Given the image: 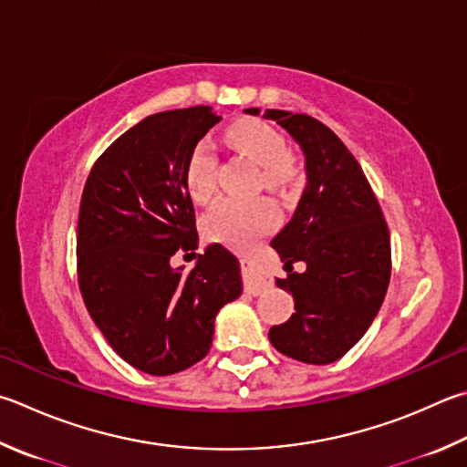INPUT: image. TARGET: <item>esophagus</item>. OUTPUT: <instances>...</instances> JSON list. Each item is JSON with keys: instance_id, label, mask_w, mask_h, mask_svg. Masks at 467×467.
Listing matches in <instances>:
<instances>
[{"instance_id": "obj_1", "label": "esophagus", "mask_w": 467, "mask_h": 467, "mask_svg": "<svg viewBox=\"0 0 467 467\" xmlns=\"http://www.w3.org/2000/svg\"><path fill=\"white\" fill-rule=\"evenodd\" d=\"M241 269H243L244 290H247L249 294H261L269 285L267 271L263 269L257 261L243 259L241 261Z\"/></svg>"}]
</instances>
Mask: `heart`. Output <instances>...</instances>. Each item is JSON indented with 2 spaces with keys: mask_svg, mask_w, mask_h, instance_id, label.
<instances>
[{
  "mask_svg": "<svg viewBox=\"0 0 467 467\" xmlns=\"http://www.w3.org/2000/svg\"><path fill=\"white\" fill-rule=\"evenodd\" d=\"M226 139L234 150L259 165V185L290 196L302 182L298 161L287 150V140L274 126L261 120H243L231 126ZM218 173V152L208 140H200L185 161V190L198 204L214 196ZM277 220L274 202L267 198L234 200L223 198L202 218V231L212 243L233 249H249L259 236L269 233Z\"/></svg>",
  "mask_w": 467,
  "mask_h": 467,
  "instance_id": "b5f03b06",
  "label": "heart"
}]
</instances>
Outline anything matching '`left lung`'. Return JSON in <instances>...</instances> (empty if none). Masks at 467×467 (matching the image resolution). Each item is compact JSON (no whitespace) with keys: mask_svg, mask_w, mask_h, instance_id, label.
<instances>
[{"mask_svg":"<svg viewBox=\"0 0 467 467\" xmlns=\"http://www.w3.org/2000/svg\"><path fill=\"white\" fill-rule=\"evenodd\" d=\"M247 114H259L249 108ZM306 157L308 185L274 247L287 277L275 282L294 296V315L269 328L279 353L327 366L366 335L384 302L392 271L389 231L358 159L343 140L308 114L267 109ZM304 260L298 275L293 263Z\"/></svg>","mask_w":467,"mask_h":467,"instance_id":"left-lung-1","label":"left lung"}]
</instances>
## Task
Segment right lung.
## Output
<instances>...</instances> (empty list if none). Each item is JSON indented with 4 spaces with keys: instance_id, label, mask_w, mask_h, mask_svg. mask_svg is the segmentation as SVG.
<instances>
[{
    "instance_id": "add662e5",
    "label": "right lung",
    "mask_w": 467,
    "mask_h": 467,
    "mask_svg": "<svg viewBox=\"0 0 467 467\" xmlns=\"http://www.w3.org/2000/svg\"><path fill=\"white\" fill-rule=\"evenodd\" d=\"M218 120L210 106L147 116L101 152L81 193L83 302L109 347L150 376L204 359L218 310L243 292L239 261L220 244L190 271L169 263L198 247L185 161Z\"/></svg>"
}]
</instances>
